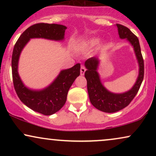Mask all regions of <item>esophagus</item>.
<instances>
[{"instance_id": "esophagus-1", "label": "esophagus", "mask_w": 156, "mask_h": 156, "mask_svg": "<svg viewBox=\"0 0 156 156\" xmlns=\"http://www.w3.org/2000/svg\"><path fill=\"white\" fill-rule=\"evenodd\" d=\"M80 75H81V76H83L84 73H85V72H86V68H85V67H84V66H81V67H80Z\"/></svg>"}]
</instances>
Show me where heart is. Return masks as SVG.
<instances>
[{"label":"heart","instance_id":"heart-1","mask_svg":"<svg viewBox=\"0 0 156 156\" xmlns=\"http://www.w3.org/2000/svg\"><path fill=\"white\" fill-rule=\"evenodd\" d=\"M98 43V39H89L87 42H84L83 44V48H86V49H88V48H92L96 45Z\"/></svg>","mask_w":156,"mask_h":156}]
</instances>
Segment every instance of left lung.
Here are the masks:
<instances>
[{"label":"left lung","instance_id":"obj_1","mask_svg":"<svg viewBox=\"0 0 156 156\" xmlns=\"http://www.w3.org/2000/svg\"><path fill=\"white\" fill-rule=\"evenodd\" d=\"M117 26L119 37L121 39L126 38L133 46L139 64V75L136 82L130 91L123 94H114L106 90L102 85L99 75L97 72V68L99 64L98 58L92 57L86 61L85 66L87 70L84 76L87 80V90L90 102L98 110L107 113L118 112L130 104L139 92L144 74V59L141 54L139 39L126 26L118 23Z\"/></svg>","mask_w":156,"mask_h":156}]
</instances>
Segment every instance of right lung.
Here are the masks:
<instances>
[{
    "label": "right lung",
    "instance_id": "add662e5",
    "mask_svg": "<svg viewBox=\"0 0 156 156\" xmlns=\"http://www.w3.org/2000/svg\"><path fill=\"white\" fill-rule=\"evenodd\" d=\"M67 27L58 24L37 23L25 31L16 42L12 52V79L15 92L21 101L34 112L44 115H51L59 111L67 101L68 91L76 78L80 75V64L62 70L53 83L41 91L27 89L21 81L17 64L21 51L31 38H44L53 40L64 39Z\"/></svg>",
    "mask_w": 156,
    "mask_h": 156
}]
</instances>
